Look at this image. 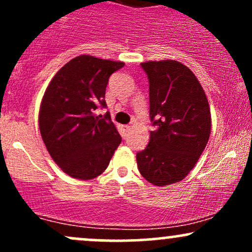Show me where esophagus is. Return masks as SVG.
Masks as SVG:
<instances>
[{
    "mask_svg": "<svg viewBox=\"0 0 252 252\" xmlns=\"http://www.w3.org/2000/svg\"><path fill=\"white\" fill-rule=\"evenodd\" d=\"M123 128H124V130H126V131H130V129H131V126H124Z\"/></svg>",
    "mask_w": 252,
    "mask_h": 252,
    "instance_id": "34e87169",
    "label": "esophagus"
}]
</instances>
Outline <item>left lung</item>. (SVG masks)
<instances>
[{
    "label": "left lung",
    "instance_id": "obj_1",
    "mask_svg": "<svg viewBox=\"0 0 252 252\" xmlns=\"http://www.w3.org/2000/svg\"><path fill=\"white\" fill-rule=\"evenodd\" d=\"M149 80V115L154 131L136 154L141 175L155 186L181 181L209 142L211 111L192 71L175 60L141 63Z\"/></svg>",
    "mask_w": 252,
    "mask_h": 252
}]
</instances>
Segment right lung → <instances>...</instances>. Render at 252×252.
Segmentation results:
<instances>
[{"instance_id": "right-lung-1", "label": "right lung", "mask_w": 252, "mask_h": 252, "mask_svg": "<svg viewBox=\"0 0 252 252\" xmlns=\"http://www.w3.org/2000/svg\"><path fill=\"white\" fill-rule=\"evenodd\" d=\"M123 66L84 54L65 63L46 89L40 132L54 162L72 178L90 180L102 174L122 141L109 112L103 118L94 112L106 106L109 78Z\"/></svg>"}]
</instances>
